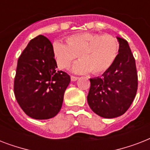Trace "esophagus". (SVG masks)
I'll use <instances>...</instances> for the list:
<instances>
[{
	"label": "esophagus",
	"mask_w": 150,
	"mask_h": 150,
	"mask_svg": "<svg viewBox=\"0 0 150 150\" xmlns=\"http://www.w3.org/2000/svg\"><path fill=\"white\" fill-rule=\"evenodd\" d=\"M78 79H79V77H77V76H74V75H71V80L73 81V82H74V81H76Z\"/></svg>",
	"instance_id": "obj_1"
}]
</instances>
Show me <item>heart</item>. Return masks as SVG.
<instances>
[{
    "instance_id": "obj_1",
    "label": "heart",
    "mask_w": 150,
    "mask_h": 150,
    "mask_svg": "<svg viewBox=\"0 0 150 150\" xmlns=\"http://www.w3.org/2000/svg\"><path fill=\"white\" fill-rule=\"evenodd\" d=\"M119 51V43L111 35L83 33L66 39V44L60 41L53 43V53L59 68H68L76 57L80 61L73 65V72L91 71L100 75L108 70Z\"/></svg>"
}]
</instances>
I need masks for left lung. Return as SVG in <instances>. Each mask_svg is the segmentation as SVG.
Listing matches in <instances>:
<instances>
[{"instance_id": "obj_1", "label": "left lung", "mask_w": 150, "mask_h": 150, "mask_svg": "<svg viewBox=\"0 0 150 150\" xmlns=\"http://www.w3.org/2000/svg\"><path fill=\"white\" fill-rule=\"evenodd\" d=\"M119 51L102 77L90 79L87 101L92 110L104 118L124 114L132 103L138 89L135 60L128 42L117 37Z\"/></svg>"}]
</instances>
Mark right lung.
Instances as JSON below:
<instances>
[{
	"instance_id": "add662e5",
	"label": "right lung",
	"mask_w": 150,
	"mask_h": 150,
	"mask_svg": "<svg viewBox=\"0 0 150 150\" xmlns=\"http://www.w3.org/2000/svg\"><path fill=\"white\" fill-rule=\"evenodd\" d=\"M57 68L53 45L43 35L31 40L18 60L14 93L20 107L32 118H51L61 110L71 78Z\"/></svg>"
}]
</instances>
